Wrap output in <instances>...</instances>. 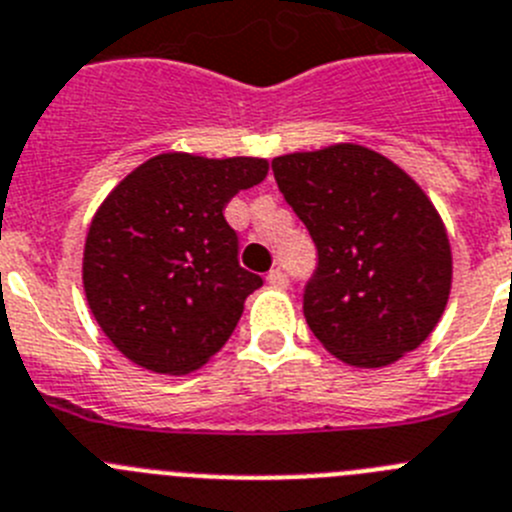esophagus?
I'll use <instances>...</instances> for the list:
<instances>
[{
  "mask_svg": "<svg viewBox=\"0 0 512 512\" xmlns=\"http://www.w3.org/2000/svg\"><path fill=\"white\" fill-rule=\"evenodd\" d=\"M267 283L273 285V288H288V275H285L280 267H275V270L267 273Z\"/></svg>",
  "mask_w": 512,
  "mask_h": 512,
  "instance_id": "1",
  "label": "esophagus"
}]
</instances>
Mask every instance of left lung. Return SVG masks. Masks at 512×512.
Listing matches in <instances>:
<instances>
[{
  "label": "left lung",
  "instance_id": "left-lung-1",
  "mask_svg": "<svg viewBox=\"0 0 512 512\" xmlns=\"http://www.w3.org/2000/svg\"><path fill=\"white\" fill-rule=\"evenodd\" d=\"M273 173L319 250L303 316L326 352L370 370L426 342L449 301L451 247L423 188L354 142L280 155Z\"/></svg>",
  "mask_w": 512,
  "mask_h": 512
}]
</instances>
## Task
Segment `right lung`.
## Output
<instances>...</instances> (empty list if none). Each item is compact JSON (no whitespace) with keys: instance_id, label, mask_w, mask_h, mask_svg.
Returning a JSON list of instances; mask_svg holds the SVG:
<instances>
[{"instance_id":"right-lung-1","label":"right lung","mask_w":512,"mask_h":512,"mask_svg":"<svg viewBox=\"0 0 512 512\" xmlns=\"http://www.w3.org/2000/svg\"><path fill=\"white\" fill-rule=\"evenodd\" d=\"M267 168L265 158L163 153L101 201L86 234L84 293L130 362L186 375L227 344L262 278L239 267L224 206Z\"/></svg>"}]
</instances>
